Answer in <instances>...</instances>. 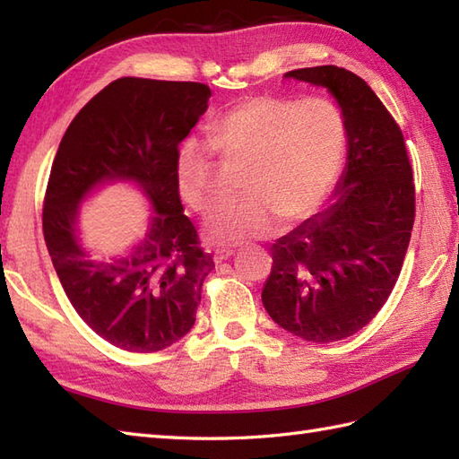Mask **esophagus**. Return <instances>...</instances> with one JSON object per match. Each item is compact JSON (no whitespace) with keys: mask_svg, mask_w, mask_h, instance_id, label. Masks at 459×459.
<instances>
[{"mask_svg":"<svg viewBox=\"0 0 459 459\" xmlns=\"http://www.w3.org/2000/svg\"><path fill=\"white\" fill-rule=\"evenodd\" d=\"M230 256H232V250L230 248H219V250H214L212 260H214V264H221V262L229 260Z\"/></svg>","mask_w":459,"mask_h":459,"instance_id":"1","label":"esophagus"}]
</instances>
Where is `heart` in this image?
Wrapping results in <instances>:
<instances>
[{
  "instance_id": "b5f03b06",
  "label": "heart",
  "mask_w": 459,
  "mask_h": 459,
  "mask_svg": "<svg viewBox=\"0 0 459 459\" xmlns=\"http://www.w3.org/2000/svg\"><path fill=\"white\" fill-rule=\"evenodd\" d=\"M345 122L325 99L286 100L252 96L212 122V143L224 158L247 161L245 199L224 203L204 219V238L235 247L276 232L281 219H304L325 201L345 153ZM183 201L209 211L217 201L214 149L187 138L175 153Z\"/></svg>"
}]
</instances>
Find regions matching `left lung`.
Returning <instances> with one entry per match:
<instances>
[{
    "label": "left lung",
    "instance_id": "1",
    "mask_svg": "<svg viewBox=\"0 0 459 459\" xmlns=\"http://www.w3.org/2000/svg\"><path fill=\"white\" fill-rule=\"evenodd\" d=\"M284 79L333 96L347 163L333 201L272 245L262 304L290 333L331 343L363 329L391 296L414 224L412 168L401 128L360 76L325 65Z\"/></svg>",
    "mask_w": 459,
    "mask_h": 459
}]
</instances>
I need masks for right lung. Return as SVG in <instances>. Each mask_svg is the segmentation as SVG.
I'll list each match as a JSON object with an SVG mask.
<instances>
[{
  "instance_id": "add662e5",
  "label": "right lung",
  "mask_w": 459,
  "mask_h": 459,
  "mask_svg": "<svg viewBox=\"0 0 459 459\" xmlns=\"http://www.w3.org/2000/svg\"><path fill=\"white\" fill-rule=\"evenodd\" d=\"M201 82L126 76L102 89L68 126L43 204L56 276L84 324L130 353H155L191 331L214 268L185 217L175 153L209 108ZM108 182H134L154 212L120 257L96 259L80 240V204Z\"/></svg>"
}]
</instances>
